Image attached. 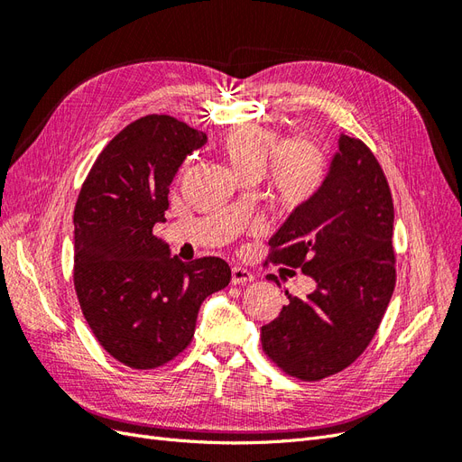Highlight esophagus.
<instances>
[{"mask_svg": "<svg viewBox=\"0 0 462 462\" xmlns=\"http://www.w3.org/2000/svg\"><path fill=\"white\" fill-rule=\"evenodd\" d=\"M250 282H254V273L246 268H241V265H235V268L231 270V283L243 285V283H250Z\"/></svg>", "mask_w": 462, "mask_h": 462, "instance_id": "1", "label": "esophagus"}]
</instances>
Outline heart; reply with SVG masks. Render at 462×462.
I'll return each mask as SVG.
<instances>
[{
    "mask_svg": "<svg viewBox=\"0 0 462 462\" xmlns=\"http://www.w3.org/2000/svg\"><path fill=\"white\" fill-rule=\"evenodd\" d=\"M217 152L243 180L268 177L272 197L285 208L310 202L324 187L328 153L310 138H289L258 125H239L219 138Z\"/></svg>",
    "mask_w": 462,
    "mask_h": 462,
    "instance_id": "1",
    "label": "heart"
}]
</instances>
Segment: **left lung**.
Listing matches in <instances>:
<instances>
[{
	"mask_svg": "<svg viewBox=\"0 0 462 462\" xmlns=\"http://www.w3.org/2000/svg\"><path fill=\"white\" fill-rule=\"evenodd\" d=\"M324 187L270 239L275 263L299 268L316 289L262 326L275 365L304 382L351 366L365 353L395 289L393 200L370 148L339 134Z\"/></svg>",
	"mask_w": 462,
	"mask_h": 462,
	"instance_id": "8db88e82",
	"label": "left lung"
}]
</instances>
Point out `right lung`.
<instances>
[{
	"label": "right lung",
	"instance_id": "1",
	"mask_svg": "<svg viewBox=\"0 0 462 462\" xmlns=\"http://www.w3.org/2000/svg\"><path fill=\"white\" fill-rule=\"evenodd\" d=\"M208 136L170 116L127 125L102 150L75 206V291L92 333L125 366H163L192 341L202 300L227 287L226 260L180 262L153 236L180 163Z\"/></svg>",
	"mask_w": 462,
	"mask_h": 462
}]
</instances>
